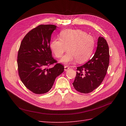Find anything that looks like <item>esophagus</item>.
Returning a JSON list of instances; mask_svg holds the SVG:
<instances>
[{"label": "esophagus", "mask_w": 126, "mask_h": 126, "mask_svg": "<svg viewBox=\"0 0 126 126\" xmlns=\"http://www.w3.org/2000/svg\"><path fill=\"white\" fill-rule=\"evenodd\" d=\"M69 69V67L68 66H64V70L65 71H66Z\"/></svg>", "instance_id": "34e87169"}]
</instances>
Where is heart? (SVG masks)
Here are the masks:
<instances>
[{"label": "heart", "mask_w": 126, "mask_h": 126, "mask_svg": "<svg viewBox=\"0 0 126 126\" xmlns=\"http://www.w3.org/2000/svg\"><path fill=\"white\" fill-rule=\"evenodd\" d=\"M60 38H55L50 43V48L57 58L68 51L61 59L60 62L69 64L77 59L82 63L87 61L93 52L94 40L92 36L79 29H68L61 32Z\"/></svg>", "instance_id": "1"}]
</instances>
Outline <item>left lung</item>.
Segmentation results:
<instances>
[{
	"mask_svg": "<svg viewBox=\"0 0 126 126\" xmlns=\"http://www.w3.org/2000/svg\"><path fill=\"white\" fill-rule=\"evenodd\" d=\"M94 57L77 69V75L72 83L78 92L88 94L97 88L106 75L109 64V50L106 40L99 37Z\"/></svg>",
	"mask_w": 126,
	"mask_h": 126,
	"instance_id": "obj_1",
	"label": "left lung"
}]
</instances>
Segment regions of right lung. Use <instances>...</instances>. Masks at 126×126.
I'll list each match as a JSON object with an SVG mask.
<instances>
[{
    "mask_svg": "<svg viewBox=\"0 0 126 126\" xmlns=\"http://www.w3.org/2000/svg\"><path fill=\"white\" fill-rule=\"evenodd\" d=\"M57 26L40 25L23 38L17 57L18 74L22 82L36 94H44L52 88L56 78L64 71L63 65L52 57L50 41Z\"/></svg>",
    "mask_w": 126,
    "mask_h": 126,
    "instance_id": "add662e5",
    "label": "right lung"
}]
</instances>
